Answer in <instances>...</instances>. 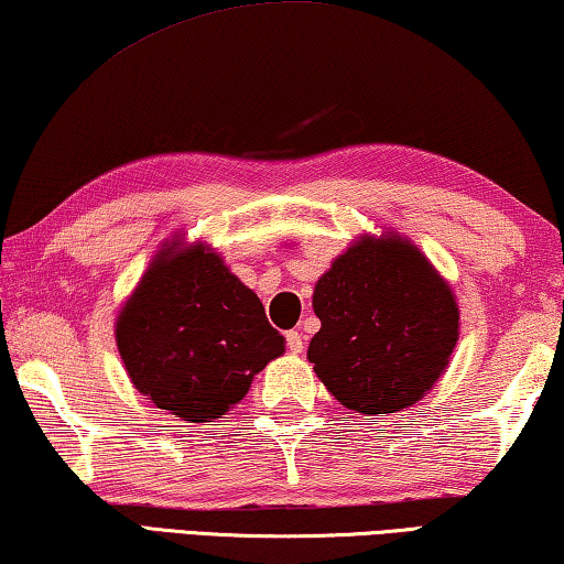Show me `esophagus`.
<instances>
[{
	"instance_id": "obj_1",
	"label": "esophagus",
	"mask_w": 564,
	"mask_h": 564,
	"mask_svg": "<svg viewBox=\"0 0 564 564\" xmlns=\"http://www.w3.org/2000/svg\"><path fill=\"white\" fill-rule=\"evenodd\" d=\"M285 344H289L291 355H301V351H304V336H301L299 332L285 334Z\"/></svg>"
}]
</instances>
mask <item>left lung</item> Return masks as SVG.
Instances as JSON below:
<instances>
[{
  "instance_id": "obj_1",
  "label": "left lung",
  "mask_w": 564,
  "mask_h": 564,
  "mask_svg": "<svg viewBox=\"0 0 564 564\" xmlns=\"http://www.w3.org/2000/svg\"><path fill=\"white\" fill-rule=\"evenodd\" d=\"M308 362L344 408L398 413L435 388L460 332L456 293L413 240L359 235L314 285Z\"/></svg>"
}]
</instances>
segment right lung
<instances>
[{
	"instance_id": "right-lung-1",
	"label": "right lung",
	"mask_w": 564,
	"mask_h": 564,
	"mask_svg": "<svg viewBox=\"0 0 564 564\" xmlns=\"http://www.w3.org/2000/svg\"><path fill=\"white\" fill-rule=\"evenodd\" d=\"M133 388L189 423H213L285 351L253 291L207 242L174 238L151 258L116 318Z\"/></svg>"
}]
</instances>
